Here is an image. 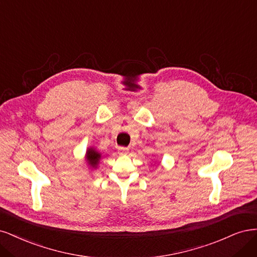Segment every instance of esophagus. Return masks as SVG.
<instances>
[{
  "instance_id": "1",
  "label": "esophagus",
  "mask_w": 257,
  "mask_h": 257,
  "mask_svg": "<svg viewBox=\"0 0 257 257\" xmlns=\"http://www.w3.org/2000/svg\"><path fill=\"white\" fill-rule=\"evenodd\" d=\"M128 152H129L128 147H118V153L120 155H126V154H128Z\"/></svg>"
}]
</instances>
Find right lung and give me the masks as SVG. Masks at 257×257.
<instances>
[{"label": "right lung", "mask_w": 257, "mask_h": 257, "mask_svg": "<svg viewBox=\"0 0 257 257\" xmlns=\"http://www.w3.org/2000/svg\"><path fill=\"white\" fill-rule=\"evenodd\" d=\"M84 159L87 163V167L90 170H96L98 168L99 162L101 160V154L99 153L95 147L89 146L86 150Z\"/></svg>", "instance_id": "right-lung-1"}]
</instances>
